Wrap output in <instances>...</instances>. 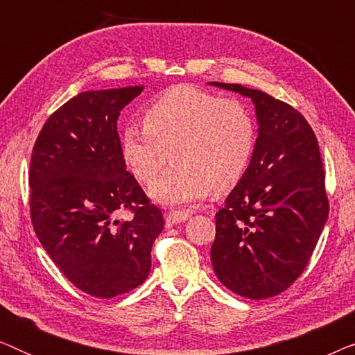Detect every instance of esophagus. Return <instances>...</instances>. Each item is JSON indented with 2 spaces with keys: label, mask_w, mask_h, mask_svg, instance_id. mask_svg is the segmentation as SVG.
I'll return each instance as SVG.
<instances>
[{
  "label": "esophagus",
  "mask_w": 355,
  "mask_h": 355,
  "mask_svg": "<svg viewBox=\"0 0 355 355\" xmlns=\"http://www.w3.org/2000/svg\"><path fill=\"white\" fill-rule=\"evenodd\" d=\"M187 218H189V213H186V211H168L166 215H164V220H166L168 227L181 225V223L187 221Z\"/></svg>",
  "instance_id": "esophagus-1"
}]
</instances>
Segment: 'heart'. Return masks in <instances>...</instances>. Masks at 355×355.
Listing matches in <instances>:
<instances>
[{
	"mask_svg": "<svg viewBox=\"0 0 355 355\" xmlns=\"http://www.w3.org/2000/svg\"><path fill=\"white\" fill-rule=\"evenodd\" d=\"M257 124L239 100H223L181 85L159 95L144 113V129L121 132V155L140 184H150L168 162L174 164L148 189L153 202L187 207L241 182L254 157Z\"/></svg>",
	"mask_w": 355,
	"mask_h": 355,
	"instance_id": "heart-1",
	"label": "heart"
}]
</instances>
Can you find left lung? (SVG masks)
Instances as JSON below:
<instances>
[{"label":"left lung","mask_w":355,"mask_h":355,"mask_svg":"<svg viewBox=\"0 0 355 355\" xmlns=\"http://www.w3.org/2000/svg\"><path fill=\"white\" fill-rule=\"evenodd\" d=\"M208 85L250 98L259 125L247 173L216 213L213 270L242 297H273L302 273L328 220L317 137L297 110L265 92Z\"/></svg>","instance_id":"1"}]
</instances>
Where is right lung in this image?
I'll return each mask as SVG.
<instances>
[{
    "instance_id": "1",
    "label": "right lung",
    "mask_w": 355,
    "mask_h": 355,
    "mask_svg": "<svg viewBox=\"0 0 355 355\" xmlns=\"http://www.w3.org/2000/svg\"><path fill=\"white\" fill-rule=\"evenodd\" d=\"M144 85L89 90L55 111L31 159V215L43 249L76 288L111 299L142 284L163 215L121 155V110ZM132 209L129 220L115 218Z\"/></svg>"
}]
</instances>
